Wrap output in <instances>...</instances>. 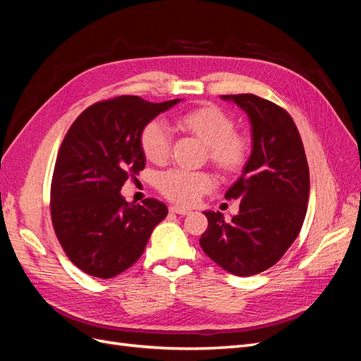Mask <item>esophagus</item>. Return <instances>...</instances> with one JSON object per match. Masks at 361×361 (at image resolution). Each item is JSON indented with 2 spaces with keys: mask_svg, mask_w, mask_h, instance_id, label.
I'll return each mask as SVG.
<instances>
[{
  "mask_svg": "<svg viewBox=\"0 0 361 361\" xmlns=\"http://www.w3.org/2000/svg\"><path fill=\"white\" fill-rule=\"evenodd\" d=\"M170 212L179 214V215H188L191 211L190 209H185V207H180V206H171L170 207Z\"/></svg>",
  "mask_w": 361,
  "mask_h": 361,
  "instance_id": "obj_1",
  "label": "esophagus"
}]
</instances>
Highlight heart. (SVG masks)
<instances>
[{
    "mask_svg": "<svg viewBox=\"0 0 361 361\" xmlns=\"http://www.w3.org/2000/svg\"><path fill=\"white\" fill-rule=\"evenodd\" d=\"M176 128L207 147V158L224 176H235L247 166L251 152L250 140L235 133V118L220 106L206 104L185 111L176 118ZM140 147L150 162L164 164L169 159L170 135L158 120H152L141 129ZM157 187L164 197L190 206L212 188V178L204 171L169 170L158 178Z\"/></svg>",
    "mask_w": 361,
    "mask_h": 361,
    "instance_id": "heart-1",
    "label": "heart"
}]
</instances>
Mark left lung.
<instances>
[{
	"instance_id": "1",
	"label": "left lung",
	"mask_w": 361,
	"mask_h": 361,
	"mask_svg": "<svg viewBox=\"0 0 361 361\" xmlns=\"http://www.w3.org/2000/svg\"><path fill=\"white\" fill-rule=\"evenodd\" d=\"M251 123V154L227 200L239 199L238 215L204 211L207 228L200 245L231 274L264 272L283 257L298 236L307 212L310 178L300 133L281 106L256 94H224Z\"/></svg>"
}]
</instances>
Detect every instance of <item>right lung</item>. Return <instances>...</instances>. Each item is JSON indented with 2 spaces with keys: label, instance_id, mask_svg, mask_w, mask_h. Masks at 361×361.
<instances>
[{
  "label": "right lung",
  "instance_id": "add662e5",
  "mask_svg": "<svg viewBox=\"0 0 361 361\" xmlns=\"http://www.w3.org/2000/svg\"><path fill=\"white\" fill-rule=\"evenodd\" d=\"M180 101L118 96L93 104L69 128L54 167L51 218L64 253L85 274L111 279L134 265L167 216L162 202L128 203L120 190L146 166L141 129Z\"/></svg>",
  "mask_w": 361,
  "mask_h": 361
}]
</instances>
